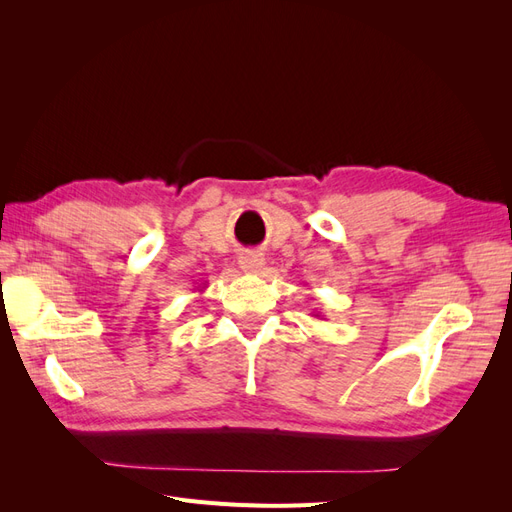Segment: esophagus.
Masks as SVG:
<instances>
[{
  "label": "esophagus",
  "instance_id": "obj_1",
  "mask_svg": "<svg viewBox=\"0 0 512 512\" xmlns=\"http://www.w3.org/2000/svg\"><path fill=\"white\" fill-rule=\"evenodd\" d=\"M239 267L245 273H258L265 267V256L258 254V252H245L239 256Z\"/></svg>",
  "mask_w": 512,
  "mask_h": 512
}]
</instances>
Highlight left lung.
<instances>
[{"instance_id": "obj_1", "label": "left lung", "mask_w": 512, "mask_h": 512, "mask_svg": "<svg viewBox=\"0 0 512 512\" xmlns=\"http://www.w3.org/2000/svg\"><path fill=\"white\" fill-rule=\"evenodd\" d=\"M314 318H320V312H318V314H314Z\"/></svg>"}]
</instances>
